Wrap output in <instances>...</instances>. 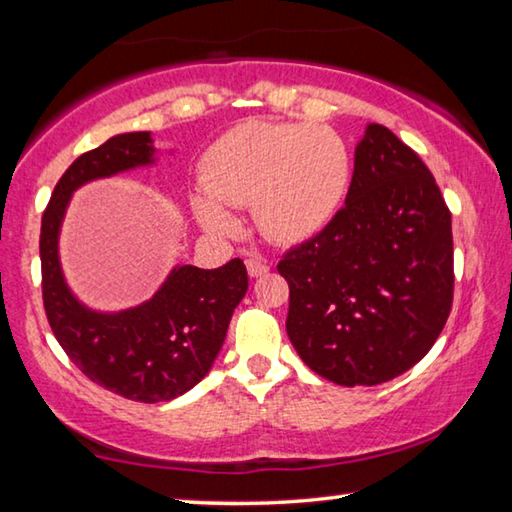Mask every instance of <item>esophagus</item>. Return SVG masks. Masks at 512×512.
Returning <instances> with one entry per match:
<instances>
[{
    "mask_svg": "<svg viewBox=\"0 0 512 512\" xmlns=\"http://www.w3.org/2000/svg\"><path fill=\"white\" fill-rule=\"evenodd\" d=\"M246 268H248V275L250 277H262V275L268 273V264L264 262L262 257H257V255H250L246 259Z\"/></svg>",
    "mask_w": 512,
    "mask_h": 512,
    "instance_id": "34e87169",
    "label": "esophagus"
}]
</instances>
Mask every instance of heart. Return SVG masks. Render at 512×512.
Returning <instances> with one entry per match:
<instances>
[{
	"instance_id": "b5f03b06",
	"label": "heart",
	"mask_w": 512,
	"mask_h": 512,
	"mask_svg": "<svg viewBox=\"0 0 512 512\" xmlns=\"http://www.w3.org/2000/svg\"><path fill=\"white\" fill-rule=\"evenodd\" d=\"M350 173L348 146L329 126L248 121L207 149L194 214L207 232L228 235L235 216L225 207L250 205L259 235L300 244L332 221Z\"/></svg>"
}]
</instances>
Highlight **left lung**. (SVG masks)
Segmentation results:
<instances>
[{"label": "left lung", "instance_id": "8db88e82", "mask_svg": "<svg viewBox=\"0 0 512 512\" xmlns=\"http://www.w3.org/2000/svg\"><path fill=\"white\" fill-rule=\"evenodd\" d=\"M277 271L300 359L334 384H384L431 350L452 311V212L420 155L370 124L345 205Z\"/></svg>", "mask_w": 512, "mask_h": 512}]
</instances>
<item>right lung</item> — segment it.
I'll return each mask as SVG.
<instances>
[{"instance_id": "obj_1", "label": "right lung", "mask_w": 512, "mask_h": 512, "mask_svg": "<svg viewBox=\"0 0 512 512\" xmlns=\"http://www.w3.org/2000/svg\"><path fill=\"white\" fill-rule=\"evenodd\" d=\"M151 133L110 137L76 158L60 176L42 214V302L60 348L85 377L126 400L155 404L194 388L219 354L232 311L246 296L239 257L221 268L178 266L151 300L119 314H97L67 289L58 232L76 187L153 162Z\"/></svg>"}]
</instances>
